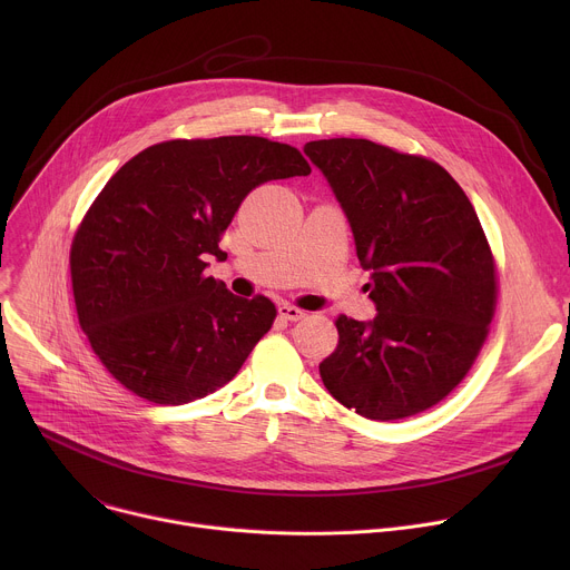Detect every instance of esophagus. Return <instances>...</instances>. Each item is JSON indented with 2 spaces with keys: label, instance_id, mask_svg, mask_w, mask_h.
I'll return each instance as SVG.
<instances>
[{
  "label": "esophagus",
  "instance_id": "1",
  "mask_svg": "<svg viewBox=\"0 0 570 570\" xmlns=\"http://www.w3.org/2000/svg\"><path fill=\"white\" fill-rule=\"evenodd\" d=\"M279 315H282L284 320H291V322H297V320L306 317V313H304L302 308L293 306V304H279Z\"/></svg>",
  "mask_w": 570,
  "mask_h": 570
}]
</instances>
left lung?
Returning a JSON list of instances; mask_svg holds the SVG:
<instances>
[{"mask_svg":"<svg viewBox=\"0 0 570 570\" xmlns=\"http://www.w3.org/2000/svg\"><path fill=\"white\" fill-rule=\"evenodd\" d=\"M330 180L370 271L372 322L336 317L324 387L376 422L424 413L475 363L499 297L497 259L462 187L424 155L370 139L304 146Z\"/></svg>","mask_w":570,"mask_h":570,"instance_id":"8db88e82","label":"left lung"}]
</instances>
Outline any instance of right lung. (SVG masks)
I'll list each match as a JSON object with an SVG mask.
<instances>
[{
    "label": "right lung",
    "mask_w": 570,
    "mask_h": 570,
    "mask_svg": "<svg viewBox=\"0 0 570 570\" xmlns=\"http://www.w3.org/2000/svg\"><path fill=\"white\" fill-rule=\"evenodd\" d=\"M304 155L255 135L159 141L106 183L69 250L80 330L132 394L180 405L234 379L271 332L275 304L207 277L243 198L308 176Z\"/></svg>",
    "instance_id": "1"
}]
</instances>
